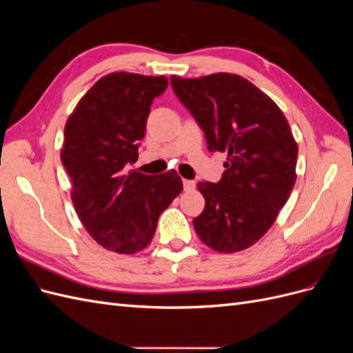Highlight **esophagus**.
<instances>
[{"label": "esophagus", "instance_id": "obj_1", "mask_svg": "<svg viewBox=\"0 0 353 353\" xmlns=\"http://www.w3.org/2000/svg\"><path fill=\"white\" fill-rule=\"evenodd\" d=\"M183 185H184V190L185 191H193L194 190V181H190V179H184L183 181Z\"/></svg>", "mask_w": 353, "mask_h": 353}]
</instances>
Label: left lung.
<instances>
[{"label":"left lung","mask_w":353,"mask_h":353,"mask_svg":"<svg viewBox=\"0 0 353 353\" xmlns=\"http://www.w3.org/2000/svg\"><path fill=\"white\" fill-rule=\"evenodd\" d=\"M179 101L205 132L209 152L227 153L219 183H199L206 200L193 219L199 239L219 253L261 240L296 183L297 143L281 109L234 73L170 77Z\"/></svg>","instance_id":"obj_1"}]
</instances>
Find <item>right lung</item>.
<instances>
[{
    "label": "right lung",
    "instance_id": "add662e5",
    "mask_svg": "<svg viewBox=\"0 0 353 353\" xmlns=\"http://www.w3.org/2000/svg\"><path fill=\"white\" fill-rule=\"evenodd\" d=\"M166 88L165 77L109 73L66 122L60 157L72 181V203L85 230L108 250H144L160 213L183 191L175 170L159 176L128 170L138 159L150 105Z\"/></svg>",
    "mask_w": 353,
    "mask_h": 353
}]
</instances>
